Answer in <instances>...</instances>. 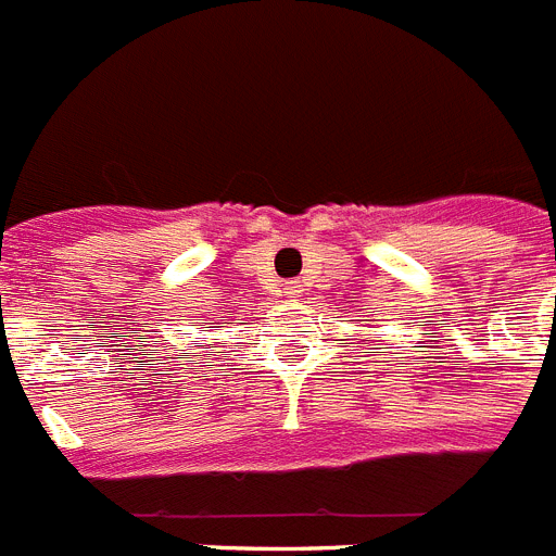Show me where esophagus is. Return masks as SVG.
<instances>
[{
  "mask_svg": "<svg viewBox=\"0 0 556 556\" xmlns=\"http://www.w3.org/2000/svg\"><path fill=\"white\" fill-rule=\"evenodd\" d=\"M301 292H304L301 281H287V283H283V295H287V298H301Z\"/></svg>",
  "mask_w": 556,
  "mask_h": 556,
  "instance_id": "1",
  "label": "esophagus"
}]
</instances>
